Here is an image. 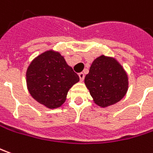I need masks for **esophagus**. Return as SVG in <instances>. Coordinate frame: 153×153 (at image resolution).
<instances>
[{"mask_svg":"<svg viewBox=\"0 0 153 153\" xmlns=\"http://www.w3.org/2000/svg\"><path fill=\"white\" fill-rule=\"evenodd\" d=\"M79 77L80 81H83L84 79H85V74H84V73H79Z\"/></svg>","mask_w":153,"mask_h":153,"instance_id":"obj_1","label":"esophagus"}]
</instances>
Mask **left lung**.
Here are the masks:
<instances>
[{"label":"left lung","mask_w":153,"mask_h":153,"mask_svg":"<svg viewBox=\"0 0 153 153\" xmlns=\"http://www.w3.org/2000/svg\"><path fill=\"white\" fill-rule=\"evenodd\" d=\"M85 84L95 103L108 107L119 102L128 90V76L114 58L101 56L94 60Z\"/></svg>","instance_id":"8db88e82"}]
</instances>
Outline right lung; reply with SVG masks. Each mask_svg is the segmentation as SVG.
I'll list each match as a JSON object with an SVG mask.
<instances>
[{
	"instance_id": "add662e5",
	"label": "right lung",
	"mask_w": 153,
	"mask_h": 153,
	"mask_svg": "<svg viewBox=\"0 0 153 153\" xmlns=\"http://www.w3.org/2000/svg\"><path fill=\"white\" fill-rule=\"evenodd\" d=\"M32 97L49 108L62 106L68 90L79 78L60 53L48 51L32 61L26 73Z\"/></svg>"
}]
</instances>
